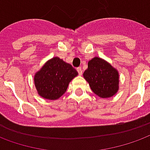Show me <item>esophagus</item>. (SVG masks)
Masks as SVG:
<instances>
[{
    "label": "esophagus",
    "instance_id": "1",
    "mask_svg": "<svg viewBox=\"0 0 150 150\" xmlns=\"http://www.w3.org/2000/svg\"><path fill=\"white\" fill-rule=\"evenodd\" d=\"M77 71H78L79 75H82L83 74V70L80 67H77Z\"/></svg>",
    "mask_w": 150,
    "mask_h": 150
}]
</instances>
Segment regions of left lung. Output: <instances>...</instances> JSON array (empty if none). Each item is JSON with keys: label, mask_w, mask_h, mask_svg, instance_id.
I'll use <instances>...</instances> for the list:
<instances>
[{"label": "left lung", "mask_w": 150, "mask_h": 150, "mask_svg": "<svg viewBox=\"0 0 150 150\" xmlns=\"http://www.w3.org/2000/svg\"><path fill=\"white\" fill-rule=\"evenodd\" d=\"M83 77L89 83L92 91L103 98L115 95L118 90V72L98 57L88 62V67L84 71Z\"/></svg>", "instance_id": "1"}]
</instances>
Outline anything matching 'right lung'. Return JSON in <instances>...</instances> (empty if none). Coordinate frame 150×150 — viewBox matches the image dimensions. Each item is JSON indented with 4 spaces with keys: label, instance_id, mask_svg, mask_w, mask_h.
Listing matches in <instances>:
<instances>
[{
    "label": "right lung",
    "instance_id": "right-lung-1",
    "mask_svg": "<svg viewBox=\"0 0 150 150\" xmlns=\"http://www.w3.org/2000/svg\"><path fill=\"white\" fill-rule=\"evenodd\" d=\"M77 75V71L71 64L54 57L35 74L34 82L39 95L55 100L66 92L69 83Z\"/></svg>",
    "mask_w": 150,
    "mask_h": 150
}]
</instances>
